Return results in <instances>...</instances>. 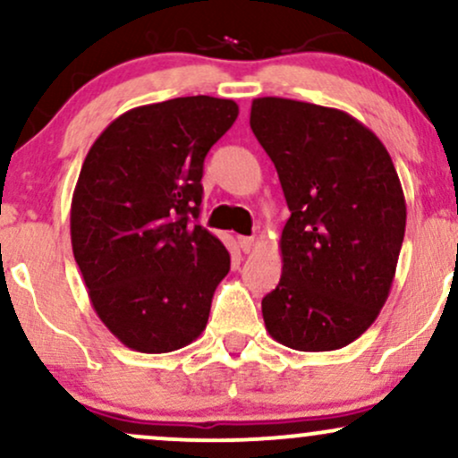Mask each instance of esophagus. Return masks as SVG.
Instances as JSON below:
<instances>
[{"label":"esophagus","mask_w":458,"mask_h":458,"mask_svg":"<svg viewBox=\"0 0 458 458\" xmlns=\"http://www.w3.org/2000/svg\"><path fill=\"white\" fill-rule=\"evenodd\" d=\"M239 247L245 254H250L251 247H254V236H239Z\"/></svg>","instance_id":"obj_1"}]
</instances>
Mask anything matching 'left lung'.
Returning a JSON list of instances; mask_svg holds the SVG:
<instances>
[{
  "label": "left lung",
  "instance_id": "left-lung-1",
  "mask_svg": "<svg viewBox=\"0 0 458 458\" xmlns=\"http://www.w3.org/2000/svg\"><path fill=\"white\" fill-rule=\"evenodd\" d=\"M250 127L291 211L280 284L262 299L267 331L297 351L343 349L379 317L403 247L390 152L353 115L293 98H254Z\"/></svg>",
  "mask_w": 458,
  "mask_h": 458
}]
</instances>
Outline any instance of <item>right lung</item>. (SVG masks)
Listing matches in <instances>:
<instances>
[{"label":"right lung","mask_w":458,"mask_h":458,"mask_svg":"<svg viewBox=\"0 0 458 458\" xmlns=\"http://www.w3.org/2000/svg\"><path fill=\"white\" fill-rule=\"evenodd\" d=\"M230 98L181 97L118 115L83 161L72 254L92 308L140 353H170L207 327L230 254L196 219L204 157L234 124Z\"/></svg>","instance_id":"obj_1"}]
</instances>
